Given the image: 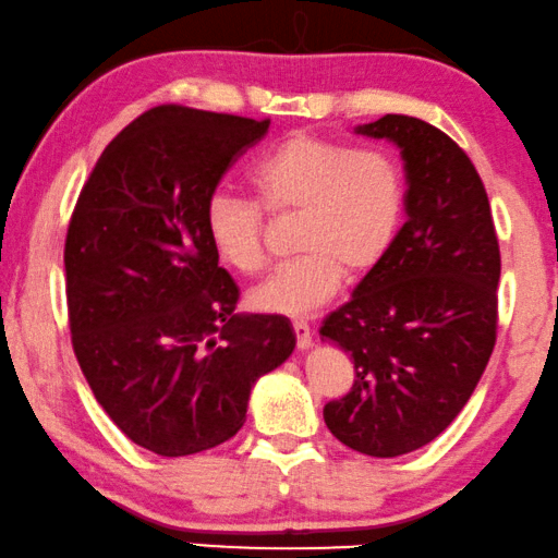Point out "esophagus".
I'll return each mask as SVG.
<instances>
[{
  "instance_id": "obj_1",
  "label": "esophagus",
  "mask_w": 558,
  "mask_h": 558,
  "mask_svg": "<svg viewBox=\"0 0 558 558\" xmlns=\"http://www.w3.org/2000/svg\"><path fill=\"white\" fill-rule=\"evenodd\" d=\"M293 331H295V343H298V349H308L311 343H313V331H311L308 320H303V318L293 320Z\"/></svg>"
}]
</instances>
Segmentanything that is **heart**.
<instances>
[{
    "mask_svg": "<svg viewBox=\"0 0 558 558\" xmlns=\"http://www.w3.org/2000/svg\"><path fill=\"white\" fill-rule=\"evenodd\" d=\"M253 202L211 194L204 234L225 268L255 276L265 265V217H290L293 260L250 293V305L301 316L331 301L343 276L364 278L387 260L407 211L402 163L384 148L293 133L247 171Z\"/></svg>",
    "mask_w": 558,
    "mask_h": 558,
    "instance_id": "b5f03b06",
    "label": "heart"
}]
</instances>
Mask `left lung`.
<instances>
[{"label": "left lung", "mask_w": 558, "mask_h": 558, "mask_svg": "<svg viewBox=\"0 0 558 558\" xmlns=\"http://www.w3.org/2000/svg\"><path fill=\"white\" fill-rule=\"evenodd\" d=\"M356 133L402 148L407 222L320 326L356 368L324 420L351 450L397 458L442 435L481 381L498 333L500 247L483 179L445 131L387 113Z\"/></svg>", "instance_id": "8db88e82"}]
</instances>
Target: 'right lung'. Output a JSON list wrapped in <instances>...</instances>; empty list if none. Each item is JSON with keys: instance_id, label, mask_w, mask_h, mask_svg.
<instances>
[{"instance_id": "1", "label": "right lung", "mask_w": 558, "mask_h": 558, "mask_svg": "<svg viewBox=\"0 0 558 558\" xmlns=\"http://www.w3.org/2000/svg\"><path fill=\"white\" fill-rule=\"evenodd\" d=\"M270 119L156 106L85 179L65 238L70 341L116 427L184 458L245 425L263 374L295 349L282 316H234L240 288L204 234V207Z\"/></svg>"}]
</instances>
